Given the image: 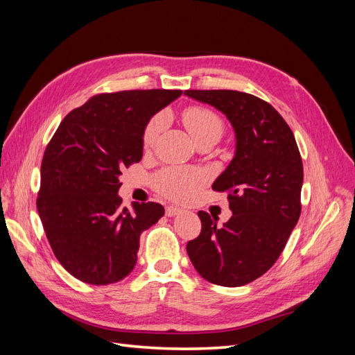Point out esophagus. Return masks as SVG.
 Listing matches in <instances>:
<instances>
[{"instance_id":"34e87169","label":"esophagus","mask_w":355,"mask_h":355,"mask_svg":"<svg viewBox=\"0 0 355 355\" xmlns=\"http://www.w3.org/2000/svg\"><path fill=\"white\" fill-rule=\"evenodd\" d=\"M182 210L179 207H175V206H167L166 207V216L171 218V216H176V214H179Z\"/></svg>"}]
</instances>
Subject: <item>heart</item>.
I'll return each mask as SVG.
<instances>
[{"label":"heart","mask_w":355,"mask_h":355,"mask_svg":"<svg viewBox=\"0 0 355 355\" xmlns=\"http://www.w3.org/2000/svg\"><path fill=\"white\" fill-rule=\"evenodd\" d=\"M182 121H184L187 130L192 136V139H198L206 135H218L220 137L223 124L220 118L210 110L200 108V106H192L182 114ZM166 127V115L158 114L151 121L148 123L144 133V145L151 148L161 132ZM207 182V175L202 170L197 168H167L161 171L157 185L158 189L163 192L168 198L178 201H184L196 196L198 189Z\"/></svg>","instance_id":"obj_1"}]
</instances>
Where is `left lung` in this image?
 I'll return each mask as SVG.
<instances>
[{"label":"left lung","mask_w":355,"mask_h":355,"mask_svg":"<svg viewBox=\"0 0 355 355\" xmlns=\"http://www.w3.org/2000/svg\"><path fill=\"white\" fill-rule=\"evenodd\" d=\"M228 118L235 153L213 182L228 191L232 216L198 211L201 232L187 244L198 274L213 284L240 287L263 275L275 263L300 216L304 167L293 132L272 106L235 90H187Z\"/></svg>","instance_id":"left-lung-1"}]
</instances>
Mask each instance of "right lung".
<instances>
[{"instance_id": "right-lung-1", "label": "right lung", "mask_w": 355, "mask_h": 355, "mask_svg": "<svg viewBox=\"0 0 355 355\" xmlns=\"http://www.w3.org/2000/svg\"><path fill=\"white\" fill-rule=\"evenodd\" d=\"M182 90H130L94 96L71 111L41 163L38 214L53 253L78 280H123L137 261L139 239L164 214L158 202L121 206L124 167L144 155L151 118Z\"/></svg>"}]
</instances>
